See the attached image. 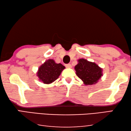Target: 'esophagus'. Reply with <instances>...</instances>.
<instances>
[{
	"mask_svg": "<svg viewBox=\"0 0 131 131\" xmlns=\"http://www.w3.org/2000/svg\"><path fill=\"white\" fill-rule=\"evenodd\" d=\"M65 66L66 68H72V65H71V64H70V63L66 64Z\"/></svg>",
	"mask_w": 131,
	"mask_h": 131,
	"instance_id": "esophagus-1",
	"label": "esophagus"
}]
</instances>
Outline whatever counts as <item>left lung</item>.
<instances>
[{
    "label": "left lung",
    "mask_w": 131,
    "mask_h": 131,
    "mask_svg": "<svg viewBox=\"0 0 131 131\" xmlns=\"http://www.w3.org/2000/svg\"><path fill=\"white\" fill-rule=\"evenodd\" d=\"M74 69L76 74L85 85L96 84L103 75V69L96 63L84 58L78 59Z\"/></svg>",
    "instance_id": "left-lung-1"
}]
</instances>
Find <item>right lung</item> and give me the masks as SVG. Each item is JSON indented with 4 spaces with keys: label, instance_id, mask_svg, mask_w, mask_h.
Wrapping results in <instances>:
<instances>
[{
    "label": "right lung",
    "instance_id": "obj_1",
    "mask_svg": "<svg viewBox=\"0 0 131 131\" xmlns=\"http://www.w3.org/2000/svg\"><path fill=\"white\" fill-rule=\"evenodd\" d=\"M65 69L61 63H57L54 59H49L39 66L37 75L43 84H50L57 79Z\"/></svg>",
    "mask_w": 131,
    "mask_h": 131
}]
</instances>
